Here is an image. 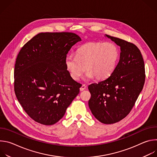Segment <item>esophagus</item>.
Returning <instances> with one entry per match:
<instances>
[{
  "mask_svg": "<svg viewBox=\"0 0 157 157\" xmlns=\"http://www.w3.org/2000/svg\"><path fill=\"white\" fill-rule=\"evenodd\" d=\"M86 86L85 84H82L79 89H80L81 91H82L84 90V89H86Z\"/></svg>",
  "mask_w": 157,
  "mask_h": 157,
  "instance_id": "34e87169",
  "label": "esophagus"
}]
</instances>
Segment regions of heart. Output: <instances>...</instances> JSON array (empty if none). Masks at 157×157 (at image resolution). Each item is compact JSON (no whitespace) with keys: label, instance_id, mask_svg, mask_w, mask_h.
Masks as SVG:
<instances>
[{"label":"heart","instance_id":"b5f03b06","mask_svg":"<svg viewBox=\"0 0 157 157\" xmlns=\"http://www.w3.org/2000/svg\"><path fill=\"white\" fill-rule=\"evenodd\" d=\"M119 55V49L113 43L90 42L79 48L76 56L67 55L65 65L75 81L79 79L85 69L87 79L95 77L97 80H104L114 72Z\"/></svg>","mask_w":157,"mask_h":157}]
</instances>
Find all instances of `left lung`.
<instances>
[{"mask_svg": "<svg viewBox=\"0 0 157 157\" xmlns=\"http://www.w3.org/2000/svg\"><path fill=\"white\" fill-rule=\"evenodd\" d=\"M105 36L120 47V59L108 78L88 86L91 94L88 104L99 121L111 124L125 117L135 104L145 82V64L135 44L108 35Z\"/></svg>", "mask_w": 157, "mask_h": 157, "instance_id": "obj_1", "label": "left lung"}]
</instances>
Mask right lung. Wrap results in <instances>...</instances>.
Listing matches in <instances>:
<instances>
[{
    "label": "right lung",
    "instance_id": "obj_1",
    "mask_svg": "<svg viewBox=\"0 0 157 157\" xmlns=\"http://www.w3.org/2000/svg\"><path fill=\"white\" fill-rule=\"evenodd\" d=\"M81 38L68 32L40 33L21 48L16 59L14 90L27 114L45 125L58 122L79 93L65 65L66 55Z\"/></svg>",
    "mask_w": 157,
    "mask_h": 157
}]
</instances>
